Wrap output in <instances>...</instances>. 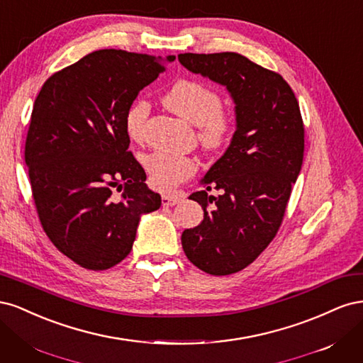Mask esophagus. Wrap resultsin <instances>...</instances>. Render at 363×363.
Wrapping results in <instances>:
<instances>
[{
    "instance_id": "esophagus-1",
    "label": "esophagus",
    "mask_w": 363,
    "mask_h": 363,
    "mask_svg": "<svg viewBox=\"0 0 363 363\" xmlns=\"http://www.w3.org/2000/svg\"><path fill=\"white\" fill-rule=\"evenodd\" d=\"M182 200V195H162V204L163 206H175Z\"/></svg>"
}]
</instances>
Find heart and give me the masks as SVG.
Returning a JSON list of instances; mask_svg holds the SVG:
<instances>
[{"label":"heart","mask_w":363,"mask_h":363,"mask_svg":"<svg viewBox=\"0 0 363 363\" xmlns=\"http://www.w3.org/2000/svg\"><path fill=\"white\" fill-rule=\"evenodd\" d=\"M164 104L171 112L199 127V139L208 151L227 145L233 135V119L223 111V100L211 86L192 79H180L164 94ZM150 103L136 100L125 112L124 127L131 140L145 138ZM151 186L159 191H171L196 172L199 163L191 156L168 151H152L142 159Z\"/></svg>","instance_id":"1"}]
</instances>
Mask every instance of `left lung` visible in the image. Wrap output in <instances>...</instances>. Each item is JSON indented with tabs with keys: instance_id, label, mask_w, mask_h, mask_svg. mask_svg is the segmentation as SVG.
<instances>
[{
	"instance_id": "1",
	"label": "left lung",
	"mask_w": 363,
	"mask_h": 363,
	"mask_svg": "<svg viewBox=\"0 0 363 363\" xmlns=\"http://www.w3.org/2000/svg\"><path fill=\"white\" fill-rule=\"evenodd\" d=\"M186 69L223 84L232 95L236 131L224 156L207 171L200 225L184 230V255L212 276L247 268L276 238L304 156L298 101L277 72L238 52L179 54ZM213 187L221 196L213 197Z\"/></svg>"
}]
</instances>
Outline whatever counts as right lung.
<instances>
[{
    "mask_svg": "<svg viewBox=\"0 0 363 363\" xmlns=\"http://www.w3.org/2000/svg\"><path fill=\"white\" fill-rule=\"evenodd\" d=\"M174 59L94 51L54 72L33 106L26 163L39 221L82 268L103 271L124 260L140 215L162 204L128 151L124 118Z\"/></svg>",
    "mask_w": 363,
    "mask_h": 363,
    "instance_id": "obj_1",
    "label": "right lung"
}]
</instances>
